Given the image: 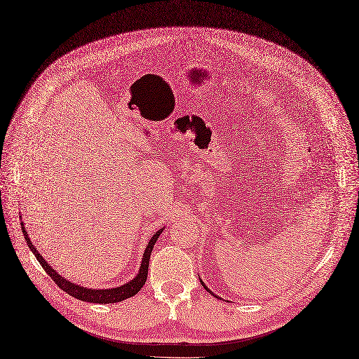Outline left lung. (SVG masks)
<instances>
[{"mask_svg": "<svg viewBox=\"0 0 359 359\" xmlns=\"http://www.w3.org/2000/svg\"><path fill=\"white\" fill-rule=\"evenodd\" d=\"M201 283H202V285H203V288H205V290H206V291H208V292H211V294H212V295H215V294H214V292H212V291H211V290H209V288H208V287H206V285H205V283H203V280H202V279H201ZM215 297H217V295H215ZM217 299H218V297H217Z\"/></svg>", "mask_w": 359, "mask_h": 359, "instance_id": "8db88e82", "label": "left lung"}]
</instances>
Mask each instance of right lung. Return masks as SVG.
<instances>
[{
  "mask_svg": "<svg viewBox=\"0 0 359 359\" xmlns=\"http://www.w3.org/2000/svg\"><path fill=\"white\" fill-rule=\"evenodd\" d=\"M20 226H22V233L25 236V241H27L29 250L32 251V254L35 255V258L39 259V263L43 266V269L46 270V273L50 276L60 290H64L67 294H69L71 297H76L81 302H88V303H100V304H109V303H120L126 299L133 297L135 294H138V291L144 287V283L147 280V275H148V263H150V255L151 251L154 248V245L160 236V233L163 231V229L157 230L151 239L148 241L145 250H144V255L141 259V266L137 276H135L132 280L126 282L125 285H120V287H114V288H88V287H81L79 283H74L71 280H68L67 278L62 276L59 271H56L50 264H48L46 259L43 258V255L40 254V251L35 248V245L31 242L29 236H28V231L23 226V221H20Z\"/></svg>",
  "mask_w": 359,
  "mask_h": 359,
  "instance_id": "obj_1",
  "label": "right lung"
}]
</instances>
